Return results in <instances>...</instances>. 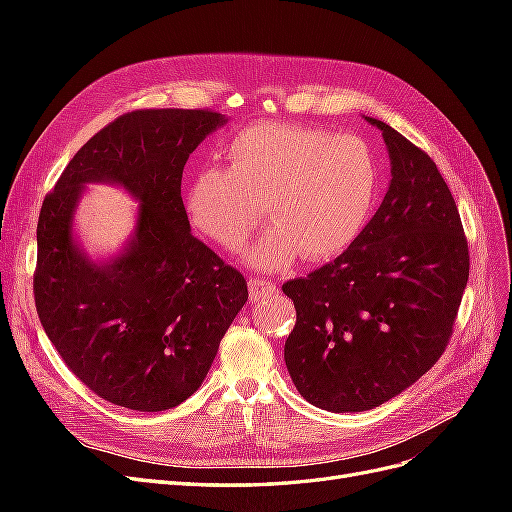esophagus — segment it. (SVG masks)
<instances>
[{
	"instance_id": "obj_1",
	"label": "esophagus",
	"mask_w": 512,
	"mask_h": 512,
	"mask_svg": "<svg viewBox=\"0 0 512 512\" xmlns=\"http://www.w3.org/2000/svg\"><path fill=\"white\" fill-rule=\"evenodd\" d=\"M277 290V286L269 280H262V277H252L250 280V299L260 301L262 297H269Z\"/></svg>"
}]
</instances>
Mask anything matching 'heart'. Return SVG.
<instances>
[{"instance_id": "b5f03b06", "label": "heart", "mask_w": 512, "mask_h": 512, "mask_svg": "<svg viewBox=\"0 0 512 512\" xmlns=\"http://www.w3.org/2000/svg\"><path fill=\"white\" fill-rule=\"evenodd\" d=\"M226 168L198 170L185 190L196 230L241 252L262 222L273 224L247 260L262 271L342 254L378 203L380 164L361 136L290 123H252L224 145Z\"/></svg>"}]
</instances>
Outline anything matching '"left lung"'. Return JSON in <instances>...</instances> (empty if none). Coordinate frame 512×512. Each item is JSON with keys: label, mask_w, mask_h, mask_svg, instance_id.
<instances>
[{"label": "left lung", "mask_w": 512, "mask_h": 512, "mask_svg": "<svg viewBox=\"0 0 512 512\" xmlns=\"http://www.w3.org/2000/svg\"><path fill=\"white\" fill-rule=\"evenodd\" d=\"M391 185L344 254L282 286L297 309L284 359L316 408L363 412L429 371L453 335L470 275L455 198L423 149L384 121Z\"/></svg>", "instance_id": "obj_1"}]
</instances>
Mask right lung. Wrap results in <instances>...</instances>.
<instances>
[{"label": "right lung", "mask_w": 512, "mask_h": 512, "mask_svg": "<svg viewBox=\"0 0 512 512\" xmlns=\"http://www.w3.org/2000/svg\"><path fill=\"white\" fill-rule=\"evenodd\" d=\"M224 123L207 108L121 115L76 151L42 203L38 318L72 374L115 406L162 412L194 395L247 301L245 277L192 235L181 198L190 153ZM100 180L142 203L135 237L106 263L71 235L84 183Z\"/></svg>", "instance_id": "1"}]
</instances>
